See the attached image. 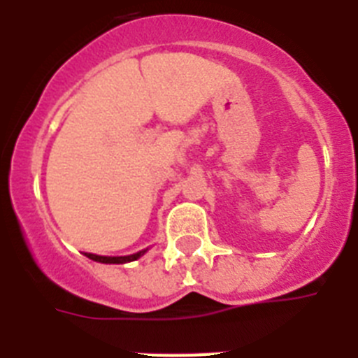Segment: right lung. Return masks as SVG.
Listing matches in <instances>:
<instances>
[{
  "instance_id": "add662e5",
  "label": "right lung",
  "mask_w": 358,
  "mask_h": 358,
  "mask_svg": "<svg viewBox=\"0 0 358 358\" xmlns=\"http://www.w3.org/2000/svg\"><path fill=\"white\" fill-rule=\"evenodd\" d=\"M143 252L145 251H140L131 256H98V255H91V252H84V255L87 256V258H91V260L100 262V264H127V262L138 260Z\"/></svg>"
}]
</instances>
